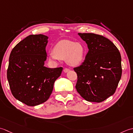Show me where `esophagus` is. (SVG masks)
<instances>
[{"label": "esophagus", "mask_w": 133, "mask_h": 133, "mask_svg": "<svg viewBox=\"0 0 133 133\" xmlns=\"http://www.w3.org/2000/svg\"><path fill=\"white\" fill-rule=\"evenodd\" d=\"M69 68H65L64 69V72H65V73H66V72H68V71H69Z\"/></svg>", "instance_id": "1"}]
</instances>
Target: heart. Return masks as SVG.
<instances>
[{
	"label": "heart",
	"mask_w": 133,
	"mask_h": 133,
	"mask_svg": "<svg viewBox=\"0 0 133 133\" xmlns=\"http://www.w3.org/2000/svg\"><path fill=\"white\" fill-rule=\"evenodd\" d=\"M85 49L79 43L68 40L61 41L56 45L54 52L49 55V59L56 61L58 59H66L70 65L76 66L80 64L84 60Z\"/></svg>",
	"instance_id": "b5f03b06"
}]
</instances>
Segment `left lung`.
<instances>
[{"mask_svg":"<svg viewBox=\"0 0 133 133\" xmlns=\"http://www.w3.org/2000/svg\"><path fill=\"white\" fill-rule=\"evenodd\" d=\"M88 45V52L79 66L74 68L76 88L87 101L100 103L112 95L122 72L121 56L107 38L94 33H78Z\"/></svg>","mask_w":133,"mask_h":133,"instance_id":"1","label":"left lung"}]
</instances>
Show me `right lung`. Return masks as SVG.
<instances>
[{
    "instance_id": "right-lung-1",
    "label": "right lung",
    "mask_w": 133,
    "mask_h": 133,
    "mask_svg": "<svg viewBox=\"0 0 133 133\" xmlns=\"http://www.w3.org/2000/svg\"><path fill=\"white\" fill-rule=\"evenodd\" d=\"M48 37L30 35L12 49L7 77L12 95L29 106L45 102L52 92L55 82L63 68L44 66Z\"/></svg>"
}]
</instances>
